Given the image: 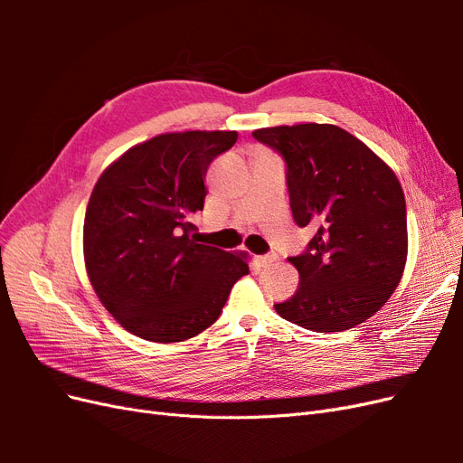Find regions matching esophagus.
<instances>
[{"label": "esophagus", "instance_id": "1", "mask_svg": "<svg viewBox=\"0 0 463 463\" xmlns=\"http://www.w3.org/2000/svg\"><path fill=\"white\" fill-rule=\"evenodd\" d=\"M276 260H278L276 255H260V257H257L259 266H270V264L276 262Z\"/></svg>", "mask_w": 463, "mask_h": 463}]
</instances>
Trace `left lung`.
<instances>
[{
  "label": "left lung",
  "instance_id": "1",
  "mask_svg": "<svg viewBox=\"0 0 463 463\" xmlns=\"http://www.w3.org/2000/svg\"><path fill=\"white\" fill-rule=\"evenodd\" d=\"M253 137L282 154L293 220L317 230L309 249L288 259L299 286L276 313L313 332L361 325L394 293L408 260L396 174L338 125H278Z\"/></svg>",
  "mask_w": 463,
  "mask_h": 463
}]
</instances>
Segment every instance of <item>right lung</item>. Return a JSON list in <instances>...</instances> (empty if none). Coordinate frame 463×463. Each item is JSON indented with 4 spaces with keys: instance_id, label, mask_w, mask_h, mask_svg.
Listing matches in <instances>:
<instances>
[{
    "instance_id": "obj_1",
    "label": "right lung",
    "mask_w": 463,
    "mask_h": 463,
    "mask_svg": "<svg viewBox=\"0 0 463 463\" xmlns=\"http://www.w3.org/2000/svg\"><path fill=\"white\" fill-rule=\"evenodd\" d=\"M237 131L162 133L131 146L98 177L82 228L90 284L138 338L174 344L214 325L247 255L194 240L210 162Z\"/></svg>"
}]
</instances>
